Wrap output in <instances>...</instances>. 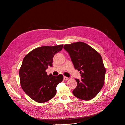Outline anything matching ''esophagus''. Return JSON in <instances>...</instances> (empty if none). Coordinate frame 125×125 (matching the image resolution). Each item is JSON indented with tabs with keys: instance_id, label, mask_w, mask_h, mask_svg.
I'll use <instances>...</instances> for the list:
<instances>
[{
	"instance_id": "34e87169",
	"label": "esophagus",
	"mask_w": 125,
	"mask_h": 125,
	"mask_svg": "<svg viewBox=\"0 0 125 125\" xmlns=\"http://www.w3.org/2000/svg\"><path fill=\"white\" fill-rule=\"evenodd\" d=\"M69 79V78H68V77H63V80H65V81H67V80H68Z\"/></svg>"
}]
</instances>
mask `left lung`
<instances>
[{
	"label": "left lung",
	"instance_id": "left-lung-1",
	"mask_svg": "<svg viewBox=\"0 0 125 125\" xmlns=\"http://www.w3.org/2000/svg\"><path fill=\"white\" fill-rule=\"evenodd\" d=\"M63 48L82 78L81 81L75 79L77 86L73 90V95L82 100L93 99L103 88L105 81L106 69L101 55L82 42L66 44Z\"/></svg>",
	"mask_w": 125,
	"mask_h": 125
}]
</instances>
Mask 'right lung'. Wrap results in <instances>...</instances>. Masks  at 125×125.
Returning a JSON list of instances; mask_svg holds the SVG:
<instances>
[{"label": "right lung", "instance_id": "add662e5", "mask_svg": "<svg viewBox=\"0 0 125 125\" xmlns=\"http://www.w3.org/2000/svg\"><path fill=\"white\" fill-rule=\"evenodd\" d=\"M63 45L44 46L34 49L26 55L19 70L22 89L33 100L43 103L53 98L56 86L63 79L62 74L47 75L46 69L52 67L54 56L62 51Z\"/></svg>", "mask_w": 125, "mask_h": 125}]
</instances>
